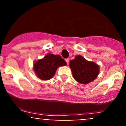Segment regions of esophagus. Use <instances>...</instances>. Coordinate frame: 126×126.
Returning a JSON list of instances; mask_svg holds the SVG:
<instances>
[{
    "mask_svg": "<svg viewBox=\"0 0 126 126\" xmlns=\"http://www.w3.org/2000/svg\"><path fill=\"white\" fill-rule=\"evenodd\" d=\"M65 60H66V63H67V64H69V59L67 58V59H65Z\"/></svg>",
    "mask_w": 126,
    "mask_h": 126,
    "instance_id": "obj_1",
    "label": "esophagus"
}]
</instances>
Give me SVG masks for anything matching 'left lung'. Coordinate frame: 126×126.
I'll list each match as a JSON object with an SVG mask.
<instances>
[{"label": "left lung", "instance_id": "obj_1", "mask_svg": "<svg viewBox=\"0 0 126 126\" xmlns=\"http://www.w3.org/2000/svg\"><path fill=\"white\" fill-rule=\"evenodd\" d=\"M73 77L76 81L82 84H87L96 79L99 74V66L94 62L86 60L78 55L69 64Z\"/></svg>", "mask_w": 126, "mask_h": 126}]
</instances>
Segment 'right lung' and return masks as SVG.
<instances>
[{"label": "right lung", "mask_w": 126, "mask_h": 126, "mask_svg": "<svg viewBox=\"0 0 126 126\" xmlns=\"http://www.w3.org/2000/svg\"><path fill=\"white\" fill-rule=\"evenodd\" d=\"M66 64V62L60 55L48 53L44 58L35 62L34 70L38 78L47 80L54 76L57 68Z\"/></svg>", "instance_id": "right-lung-1"}]
</instances>
